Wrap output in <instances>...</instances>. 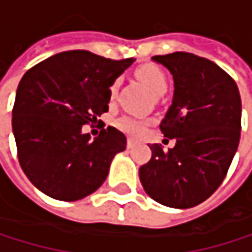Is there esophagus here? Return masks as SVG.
<instances>
[{"instance_id":"esophagus-1","label":"esophagus","mask_w":252,"mask_h":252,"mask_svg":"<svg viewBox=\"0 0 252 252\" xmlns=\"http://www.w3.org/2000/svg\"><path fill=\"white\" fill-rule=\"evenodd\" d=\"M133 145H134V139L128 137V139H127V147H133Z\"/></svg>"}]
</instances>
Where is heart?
<instances>
[{
  "label": "heart",
  "instance_id": "obj_1",
  "mask_svg": "<svg viewBox=\"0 0 252 252\" xmlns=\"http://www.w3.org/2000/svg\"><path fill=\"white\" fill-rule=\"evenodd\" d=\"M136 77L143 83V86L147 88L154 96H161L164 92L168 91V78L166 74H164L157 64L153 63H147V64H142L136 69ZM118 80L110 86V95L113 96L116 89H118ZM118 127L125 131V133H130L133 136H140L145 128H147V124L143 121L130 118V116H124L121 119H118L116 122Z\"/></svg>",
  "mask_w": 252,
  "mask_h": 252
}]
</instances>
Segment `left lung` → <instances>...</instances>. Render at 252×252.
<instances>
[{
	"label": "left lung",
	"mask_w": 252,
	"mask_h": 252,
	"mask_svg": "<svg viewBox=\"0 0 252 252\" xmlns=\"http://www.w3.org/2000/svg\"><path fill=\"white\" fill-rule=\"evenodd\" d=\"M174 78L172 104L160 130L175 147L150 145L151 160L140 166V183L154 201L189 209L206 201L224 181L240 139L242 102L234 80L190 53L154 56ZM166 139V140H168Z\"/></svg>",
	"instance_id": "8db88e82"
}]
</instances>
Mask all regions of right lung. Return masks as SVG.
Masks as SVG:
<instances>
[{
    "mask_svg": "<svg viewBox=\"0 0 252 252\" xmlns=\"http://www.w3.org/2000/svg\"><path fill=\"white\" fill-rule=\"evenodd\" d=\"M133 62L75 50L25 72L16 91L12 128L21 168L40 192L77 201L105 181L127 137L107 127L92 140L83 125L109 110L110 86Z\"/></svg>",
    "mask_w": 252,
    "mask_h": 252,
    "instance_id": "1",
    "label": "right lung"
}]
</instances>
